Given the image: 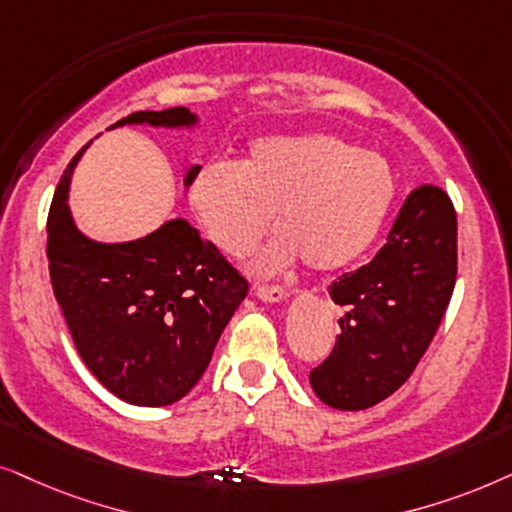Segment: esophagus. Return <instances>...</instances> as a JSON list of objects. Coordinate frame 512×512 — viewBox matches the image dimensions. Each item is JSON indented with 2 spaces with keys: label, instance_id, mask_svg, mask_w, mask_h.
Here are the masks:
<instances>
[{
  "label": "esophagus",
  "instance_id": "esophagus-1",
  "mask_svg": "<svg viewBox=\"0 0 512 512\" xmlns=\"http://www.w3.org/2000/svg\"><path fill=\"white\" fill-rule=\"evenodd\" d=\"M255 295L262 299V302H283L285 297L290 295L288 290L281 288V285H264V283H257L255 285Z\"/></svg>",
  "mask_w": 512,
  "mask_h": 512
}]
</instances>
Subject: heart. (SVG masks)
<instances>
[{
    "mask_svg": "<svg viewBox=\"0 0 512 512\" xmlns=\"http://www.w3.org/2000/svg\"><path fill=\"white\" fill-rule=\"evenodd\" d=\"M393 196L384 156L325 133L257 140L241 166L210 161L189 185L203 231L227 255H245L281 213L285 234L257 257L264 271L299 255L313 271L349 267L377 238Z\"/></svg>",
    "mask_w": 512,
    "mask_h": 512,
    "instance_id": "obj_1",
    "label": "heart"
}]
</instances>
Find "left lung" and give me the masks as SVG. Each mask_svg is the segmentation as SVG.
Returning a JSON list of instances; mask_svg holds the SVG:
<instances>
[{
	"mask_svg": "<svg viewBox=\"0 0 512 512\" xmlns=\"http://www.w3.org/2000/svg\"><path fill=\"white\" fill-rule=\"evenodd\" d=\"M456 283V210L435 185L412 189L372 262L332 283L342 335L311 370V388L337 410H367L412 377Z\"/></svg>",
	"mask_w": 512,
	"mask_h": 512,
	"instance_id": "left-lung-1",
	"label": "left lung"
}]
</instances>
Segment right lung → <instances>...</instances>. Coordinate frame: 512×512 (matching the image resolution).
Returning <instances> with one entry per match:
<instances>
[{"label": "right lung", "mask_w": 512, "mask_h": 512, "mask_svg": "<svg viewBox=\"0 0 512 512\" xmlns=\"http://www.w3.org/2000/svg\"><path fill=\"white\" fill-rule=\"evenodd\" d=\"M124 124L194 126L196 114L133 112L109 128ZM81 152L60 177L46 222L53 295L81 360L107 391L131 405H173L203 377L248 281L185 220L128 243L86 238L67 208ZM199 168L187 173V187Z\"/></svg>", "instance_id": "add662e5"}]
</instances>
